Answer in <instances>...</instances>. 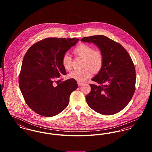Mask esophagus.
Wrapping results in <instances>:
<instances>
[{
  "instance_id": "34e87169",
  "label": "esophagus",
  "mask_w": 152,
  "mask_h": 152,
  "mask_svg": "<svg viewBox=\"0 0 152 152\" xmlns=\"http://www.w3.org/2000/svg\"><path fill=\"white\" fill-rule=\"evenodd\" d=\"M77 84H78V86H79V87H80V86H82L83 83H81V82L78 81V82H77Z\"/></svg>"
}]
</instances>
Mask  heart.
I'll use <instances>...</instances> for the list:
<instances>
[{"label":"heart","mask_w":152,"mask_h":152,"mask_svg":"<svg viewBox=\"0 0 152 152\" xmlns=\"http://www.w3.org/2000/svg\"><path fill=\"white\" fill-rule=\"evenodd\" d=\"M76 56L83 58V67L80 71H73L68 75L69 79H74L79 82H84L90 78L94 72H99L103 65L104 56L101 51L94 50V48L86 44H80L73 50ZM61 64L66 71H70L72 68V59L65 54L61 59Z\"/></svg>","instance_id":"heart-1"}]
</instances>
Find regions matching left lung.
Segmentation results:
<instances>
[{"instance_id": "1", "label": "left lung", "mask_w": 152, "mask_h": 152, "mask_svg": "<svg viewBox=\"0 0 152 152\" xmlns=\"http://www.w3.org/2000/svg\"><path fill=\"white\" fill-rule=\"evenodd\" d=\"M81 42L97 45L103 54L101 70L92 79L91 92L86 96L88 106L104 115L122 110L131 100L135 91V67L123 46L103 35L85 37Z\"/></svg>"}]
</instances>
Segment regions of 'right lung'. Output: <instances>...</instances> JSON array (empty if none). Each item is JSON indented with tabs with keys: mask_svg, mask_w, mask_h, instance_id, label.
<instances>
[{
	"mask_svg": "<svg viewBox=\"0 0 152 152\" xmlns=\"http://www.w3.org/2000/svg\"><path fill=\"white\" fill-rule=\"evenodd\" d=\"M79 39L48 37L33 44L26 52L19 76L20 89L26 104L44 117L56 116L68 106L77 81L67 80L53 86V79L66 75L61 59Z\"/></svg>",
	"mask_w": 152,
	"mask_h": 152,
	"instance_id": "right-lung-1",
	"label": "right lung"
}]
</instances>
